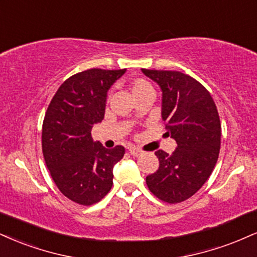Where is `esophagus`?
Here are the masks:
<instances>
[{
    "instance_id": "esophagus-1",
    "label": "esophagus",
    "mask_w": 257,
    "mask_h": 257,
    "mask_svg": "<svg viewBox=\"0 0 257 257\" xmlns=\"http://www.w3.org/2000/svg\"><path fill=\"white\" fill-rule=\"evenodd\" d=\"M129 153H131L132 156H134V157H139L142 152L140 150H138L137 147H131V148H129Z\"/></svg>"
}]
</instances>
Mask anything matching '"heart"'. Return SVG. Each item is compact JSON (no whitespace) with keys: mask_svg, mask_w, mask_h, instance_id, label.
Listing matches in <instances>:
<instances>
[{"mask_svg":"<svg viewBox=\"0 0 257 257\" xmlns=\"http://www.w3.org/2000/svg\"><path fill=\"white\" fill-rule=\"evenodd\" d=\"M146 91H153L152 86H151L150 83L146 81V80L137 79L131 83V92H132L133 97L139 93H142V92H146Z\"/></svg>","mask_w":257,"mask_h":257,"instance_id":"heart-1","label":"heart"}]
</instances>
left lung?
Wrapping results in <instances>:
<instances>
[{
	"mask_svg": "<svg viewBox=\"0 0 257 257\" xmlns=\"http://www.w3.org/2000/svg\"><path fill=\"white\" fill-rule=\"evenodd\" d=\"M141 70L162 89L166 134L177 142L171 156L157 151L159 169L147 176V187L162 201L182 202L205 184L217 164L221 137L217 106L209 92L187 74Z\"/></svg>",
	"mask_w": 257,
	"mask_h": 257,
	"instance_id": "obj_1",
	"label": "left lung"
}]
</instances>
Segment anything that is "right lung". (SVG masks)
<instances>
[{
    "mask_svg": "<svg viewBox=\"0 0 257 257\" xmlns=\"http://www.w3.org/2000/svg\"><path fill=\"white\" fill-rule=\"evenodd\" d=\"M125 69L85 70L67 79L46 110L42 131L45 164L68 199L83 206L97 203L112 187V170L124 147L105 148L91 132L104 118L107 91Z\"/></svg>",
    "mask_w": 257,
    "mask_h": 257,
    "instance_id": "add662e5",
    "label": "right lung"
}]
</instances>
